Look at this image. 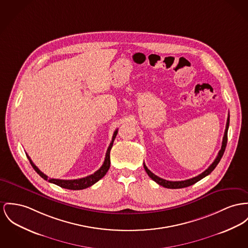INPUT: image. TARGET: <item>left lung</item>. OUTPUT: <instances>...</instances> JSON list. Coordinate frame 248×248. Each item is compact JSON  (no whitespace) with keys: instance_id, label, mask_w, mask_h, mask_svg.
Returning a JSON list of instances; mask_svg holds the SVG:
<instances>
[{"instance_id":"left-lung-1","label":"left lung","mask_w":248,"mask_h":248,"mask_svg":"<svg viewBox=\"0 0 248 248\" xmlns=\"http://www.w3.org/2000/svg\"><path fill=\"white\" fill-rule=\"evenodd\" d=\"M229 126H230V115L228 116V120H227V125H226V130H225V133H224V137H223V142H222V147L220 151L218 152V155L217 157L215 158L214 163L212 165H210L203 173H201L200 175H198L195 178H192V179H189V180H186V181H180V182H171V181H166L164 180L158 176H156L155 174H153L149 168L146 166V165L144 164V168L146 170V172L148 173V175L149 176V178H151L153 181L155 182H157L159 185L165 187V188H168V189H180V188H184V187H188V186H191L193 184H195L196 182H198V181L202 180L203 178H205L206 176H208L209 174H211L216 165H218V163L220 162L224 152H225V149L227 147V143H228V130H229Z\"/></svg>"}]
</instances>
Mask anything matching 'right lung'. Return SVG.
<instances>
[{
    "mask_svg": "<svg viewBox=\"0 0 248 248\" xmlns=\"http://www.w3.org/2000/svg\"><path fill=\"white\" fill-rule=\"evenodd\" d=\"M116 134H117V130L115 131L114 132V135H113V138H112V141L109 145V148L107 149V152H106V155H105V160H104V163L103 165H101V167L99 168V170H97L94 174L90 175V176H87L85 178H82V179H78V180H58V179H49L48 176H46L44 173H42L35 165H33L32 160L30 159V157L27 155L29 161H30V164L33 166V169L35 170V172L41 177L43 178L45 181H48L49 182L51 183H54L62 188H65V189H69V190H83L85 189L87 187H90L92 186L93 184H95L96 182H99V180L101 178H103L105 176V174L107 173V171L109 170L110 168V151L111 149L113 147V143H114V140L116 138Z\"/></svg>",
    "mask_w": 248,
    "mask_h": 248,
    "instance_id": "1",
    "label": "right lung"
}]
</instances>
